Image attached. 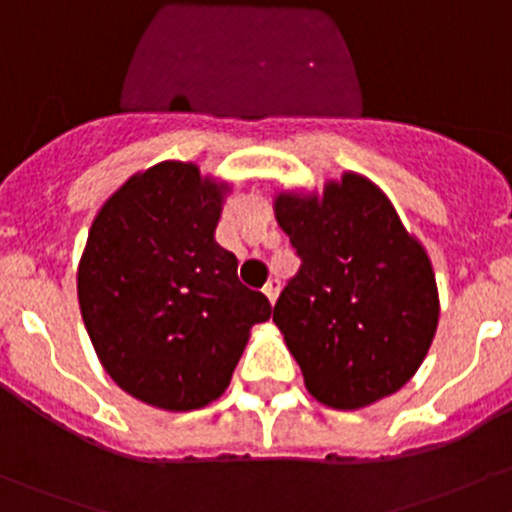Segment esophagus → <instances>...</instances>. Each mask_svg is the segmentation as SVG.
<instances>
[{
  "mask_svg": "<svg viewBox=\"0 0 512 512\" xmlns=\"http://www.w3.org/2000/svg\"><path fill=\"white\" fill-rule=\"evenodd\" d=\"M262 292H265V297L270 299V304H275L277 294H280V282L270 280V282H267V285H265V289H262Z\"/></svg>",
  "mask_w": 512,
  "mask_h": 512,
  "instance_id": "esophagus-1",
  "label": "esophagus"
}]
</instances>
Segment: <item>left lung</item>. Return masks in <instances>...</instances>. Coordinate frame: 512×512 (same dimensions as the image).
I'll list each match as a JSON object with an SVG mask.
<instances>
[{"instance_id":"left-lung-1","label":"left lung","mask_w":512,"mask_h":512,"mask_svg":"<svg viewBox=\"0 0 512 512\" xmlns=\"http://www.w3.org/2000/svg\"><path fill=\"white\" fill-rule=\"evenodd\" d=\"M275 218L302 267L272 322L309 394L339 411L396 394L426 359L441 314L421 242L384 190L352 170L322 195L277 193Z\"/></svg>"}]
</instances>
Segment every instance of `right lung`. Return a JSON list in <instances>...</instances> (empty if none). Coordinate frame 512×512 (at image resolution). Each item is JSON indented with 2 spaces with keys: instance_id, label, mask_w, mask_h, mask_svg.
I'll list each match as a JSON object with an SVG mask.
<instances>
[{
  "instance_id": "1",
  "label": "right lung",
  "mask_w": 512,
  "mask_h": 512,
  "mask_svg": "<svg viewBox=\"0 0 512 512\" xmlns=\"http://www.w3.org/2000/svg\"><path fill=\"white\" fill-rule=\"evenodd\" d=\"M225 193L195 163L163 160L131 175L91 223L76 272L86 332L106 374L156 409L220 399L250 329L272 314L215 242Z\"/></svg>"
}]
</instances>
